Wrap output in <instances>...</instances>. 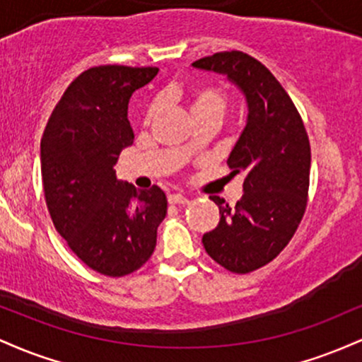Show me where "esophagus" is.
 Here are the masks:
<instances>
[{
	"label": "esophagus",
	"mask_w": 362,
	"mask_h": 362,
	"mask_svg": "<svg viewBox=\"0 0 362 362\" xmlns=\"http://www.w3.org/2000/svg\"><path fill=\"white\" fill-rule=\"evenodd\" d=\"M168 202L170 204H187V202H189V197H185V195L182 194H170Z\"/></svg>",
	"instance_id": "obj_1"
}]
</instances>
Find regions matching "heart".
I'll list each match as a JSON object with an SVG mask.
<instances>
[{"mask_svg":"<svg viewBox=\"0 0 362 362\" xmlns=\"http://www.w3.org/2000/svg\"><path fill=\"white\" fill-rule=\"evenodd\" d=\"M224 107H226V98H224L223 91L214 86H199L189 95V110L192 117L202 112H216V114L223 115ZM155 110L156 107L153 105L148 112V119L155 114Z\"/></svg>","mask_w":362,"mask_h":362,"instance_id":"1","label":"heart"}]
</instances>
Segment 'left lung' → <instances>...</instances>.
<instances>
[{"mask_svg":"<svg viewBox=\"0 0 362 362\" xmlns=\"http://www.w3.org/2000/svg\"><path fill=\"white\" fill-rule=\"evenodd\" d=\"M192 66L224 74L247 102V124L226 161L231 175L243 173V195L235 207L209 195L221 218L202 236L211 259L228 271L247 274L279 255L305 214L308 134L289 95L255 57L224 51Z\"/></svg>","mask_w":362,"mask_h":362,"instance_id":"8db88e82","label":"left lung"}]
</instances>
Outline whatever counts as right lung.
<instances>
[{"mask_svg": "<svg viewBox=\"0 0 362 362\" xmlns=\"http://www.w3.org/2000/svg\"><path fill=\"white\" fill-rule=\"evenodd\" d=\"M158 68L97 66L83 71L54 107L40 141L45 202L57 233L93 271L120 277L138 271L156 247L167 216L158 185L119 182L115 163L134 143L129 100Z\"/></svg>", "mask_w": 362, "mask_h": 362, "instance_id": "right-lung-1", "label": "right lung"}]
</instances>
